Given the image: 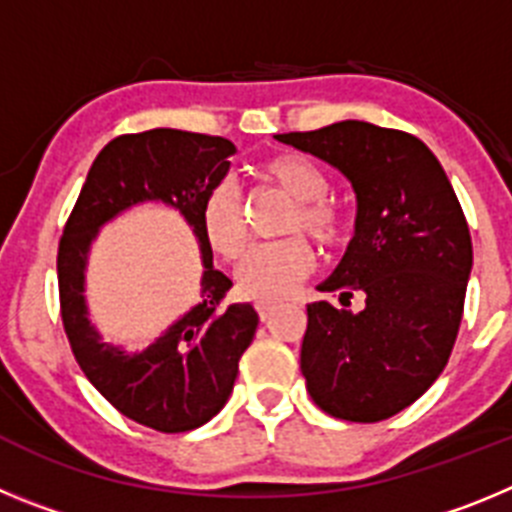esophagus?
Returning <instances> with one entry per match:
<instances>
[{"mask_svg": "<svg viewBox=\"0 0 512 512\" xmlns=\"http://www.w3.org/2000/svg\"><path fill=\"white\" fill-rule=\"evenodd\" d=\"M274 307H277V302H269V300L256 302V310H259L261 320H269V315H271V310H274Z\"/></svg>", "mask_w": 512, "mask_h": 512, "instance_id": "34e87169", "label": "esophagus"}]
</instances>
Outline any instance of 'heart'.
<instances>
[{
	"label": "heart",
	"mask_w": 512,
	"mask_h": 512,
	"mask_svg": "<svg viewBox=\"0 0 512 512\" xmlns=\"http://www.w3.org/2000/svg\"><path fill=\"white\" fill-rule=\"evenodd\" d=\"M269 182L297 202L289 230H305L315 241L333 246L343 238V215L325 200L330 179L312 158L282 153L261 166ZM202 228L220 256L238 261L248 248V225L243 197L233 182H217L202 202ZM315 253L300 235L277 243H261L238 269V289L251 300H284L307 279Z\"/></svg>",
	"instance_id": "b5f03b06"
}]
</instances>
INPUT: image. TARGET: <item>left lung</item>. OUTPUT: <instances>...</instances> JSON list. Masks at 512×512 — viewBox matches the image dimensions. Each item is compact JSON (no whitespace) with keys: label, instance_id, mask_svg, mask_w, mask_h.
Returning <instances> with one entry per match:
<instances>
[{"label":"left lung","instance_id":"8db88e82","mask_svg":"<svg viewBox=\"0 0 512 512\" xmlns=\"http://www.w3.org/2000/svg\"><path fill=\"white\" fill-rule=\"evenodd\" d=\"M279 143L341 171L356 194L354 238L307 305L300 369L320 410L377 423L413 405L438 379L459 333L472 238L431 148L402 130L343 120Z\"/></svg>","mask_w":512,"mask_h":512}]
</instances>
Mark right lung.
I'll list each match as a JSON object with an SVG mask.
<instances>
[{
    "mask_svg": "<svg viewBox=\"0 0 512 512\" xmlns=\"http://www.w3.org/2000/svg\"><path fill=\"white\" fill-rule=\"evenodd\" d=\"M235 146L217 135L156 128L120 135L94 158L58 246L61 318L81 372L125 418L161 433H184L223 410L251 346L259 312L225 305L233 282L212 264L202 202L230 169ZM146 201L171 206L188 220L203 256L201 302L146 349L104 342L88 318L86 264L93 238L122 211Z\"/></svg>",
    "mask_w": 512,
    "mask_h": 512,
    "instance_id": "add662e5",
    "label": "right lung"
}]
</instances>
